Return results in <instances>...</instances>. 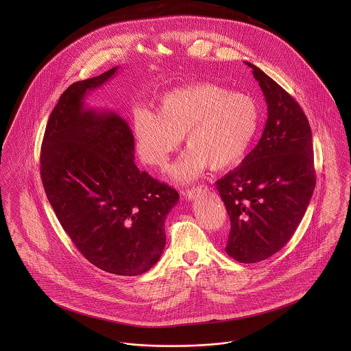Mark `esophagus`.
<instances>
[{
  "label": "esophagus",
  "instance_id": "1",
  "mask_svg": "<svg viewBox=\"0 0 351 351\" xmlns=\"http://www.w3.org/2000/svg\"><path fill=\"white\" fill-rule=\"evenodd\" d=\"M204 192H206V186H205V185H199V186H196V188H192V189L186 191L184 195H185L189 200H195L200 193H204Z\"/></svg>",
  "mask_w": 351,
  "mask_h": 351
}]
</instances>
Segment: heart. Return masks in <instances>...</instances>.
<instances>
[{
	"label": "heart",
	"instance_id": "obj_1",
	"mask_svg": "<svg viewBox=\"0 0 351 351\" xmlns=\"http://www.w3.org/2000/svg\"><path fill=\"white\" fill-rule=\"evenodd\" d=\"M259 124L255 101L243 93L201 82L165 93L156 113L139 109L134 116L138 152L143 162L163 169L185 138L188 150L171 167L177 181L189 182L209 167L238 163L250 147Z\"/></svg>",
	"mask_w": 351,
	"mask_h": 351
}]
</instances>
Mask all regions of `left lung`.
<instances>
[{"instance_id":"8db88e82","label":"left lung","mask_w":351,"mask_h":351,"mask_svg":"<svg viewBox=\"0 0 351 351\" xmlns=\"http://www.w3.org/2000/svg\"><path fill=\"white\" fill-rule=\"evenodd\" d=\"M267 104L258 145L241 166L216 181L231 230L226 251L242 263L261 262L292 238L311 201L316 176L312 132L300 105L250 62Z\"/></svg>"}]
</instances>
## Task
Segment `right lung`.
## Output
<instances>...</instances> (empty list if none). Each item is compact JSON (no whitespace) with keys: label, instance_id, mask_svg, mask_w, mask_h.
Masks as SVG:
<instances>
[{"label":"right lung","instance_id":"right-lung-1","mask_svg":"<svg viewBox=\"0 0 351 351\" xmlns=\"http://www.w3.org/2000/svg\"><path fill=\"white\" fill-rule=\"evenodd\" d=\"M117 69L63 92L47 121L40 177L59 223L81 254L104 271L138 276L159 261L165 220L180 195L138 169L134 135L123 117L85 106V96Z\"/></svg>","mask_w":351,"mask_h":351}]
</instances>
